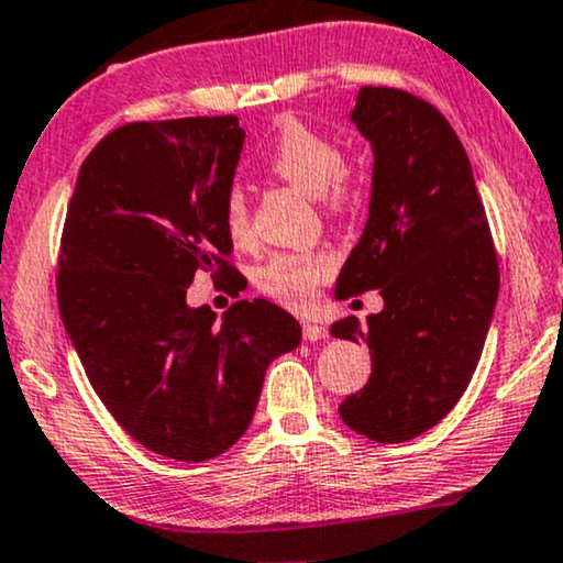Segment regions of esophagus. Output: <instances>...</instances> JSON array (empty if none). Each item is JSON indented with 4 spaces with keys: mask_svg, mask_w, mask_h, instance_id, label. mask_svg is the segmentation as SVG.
I'll use <instances>...</instances> for the list:
<instances>
[{
    "mask_svg": "<svg viewBox=\"0 0 563 563\" xmlns=\"http://www.w3.org/2000/svg\"><path fill=\"white\" fill-rule=\"evenodd\" d=\"M301 332H303V340H309V343H314V340H322L327 338V327L319 324V322H303L301 324Z\"/></svg>",
    "mask_w": 563,
    "mask_h": 563,
    "instance_id": "1",
    "label": "esophagus"
}]
</instances>
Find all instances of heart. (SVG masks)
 I'll return each instance as SVG.
<instances>
[{
  "label": "heart",
  "instance_id": "b5f03b06",
  "mask_svg": "<svg viewBox=\"0 0 563 563\" xmlns=\"http://www.w3.org/2000/svg\"><path fill=\"white\" fill-rule=\"evenodd\" d=\"M267 166L283 181L314 195L327 216L345 212L358 197L361 174L340 151V142L298 117H286L277 126ZM223 225L236 244H246L252 236L249 202L241 187H231L223 195ZM332 273L334 260L330 254L280 252L257 269V288L288 309L306 311L317 303L319 288Z\"/></svg>",
  "mask_w": 563,
  "mask_h": 563
}]
</instances>
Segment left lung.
Returning <instances> with one entry per match:
<instances>
[{
    "label": "left lung",
    "mask_w": 563,
    "mask_h": 563,
    "mask_svg": "<svg viewBox=\"0 0 563 563\" xmlns=\"http://www.w3.org/2000/svg\"><path fill=\"white\" fill-rule=\"evenodd\" d=\"M351 119L374 147L364 236L334 296L379 290L384 309L332 324L334 338L372 351L366 387L340 402L361 437L400 444L450 412L486 343L499 260L471 158L437 106L408 90L361 88Z\"/></svg>",
    "instance_id": "left-lung-1"
}]
</instances>
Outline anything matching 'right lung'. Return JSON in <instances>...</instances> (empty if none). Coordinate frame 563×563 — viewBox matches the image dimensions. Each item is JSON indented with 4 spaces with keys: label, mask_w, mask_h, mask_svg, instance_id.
Here are the masks:
<instances>
[{
    "label": "right lung",
    "mask_w": 563,
    "mask_h": 563,
    "mask_svg": "<svg viewBox=\"0 0 563 563\" xmlns=\"http://www.w3.org/2000/svg\"><path fill=\"white\" fill-rule=\"evenodd\" d=\"M239 117L132 122L82 161L62 231L56 301L85 374L134 441L205 462L244 437L269 361L301 343L280 306L189 309L197 269L236 283L223 195ZM239 290V288H236Z\"/></svg>",
    "instance_id": "right-lung-1"
}]
</instances>
